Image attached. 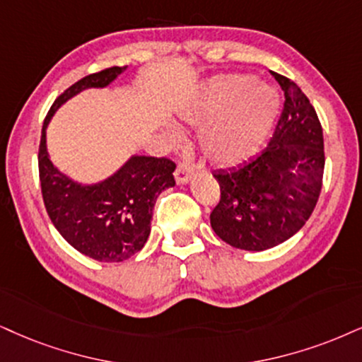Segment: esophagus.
<instances>
[{"instance_id": "esophagus-1", "label": "esophagus", "mask_w": 362, "mask_h": 362, "mask_svg": "<svg viewBox=\"0 0 362 362\" xmlns=\"http://www.w3.org/2000/svg\"><path fill=\"white\" fill-rule=\"evenodd\" d=\"M194 176V168L189 166L188 163H181L177 164L176 173H174V177H176L177 185H186L191 177Z\"/></svg>"}]
</instances>
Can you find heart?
Masks as SVG:
<instances>
[{
    "label": "heart",
    "instance_id": "heart-1",
    "mask_svg": "<svg viewBox=\"0 0 362 362\" xmlns=\"http://www.w3.org/2000/svg\"><path fill=\"white\" fill-rule=\"evenodd\" d=\"M279 110L275 87L257 83L252 75H228L213 80L193 105L181 110V119L196 126L213 119L199 136L202 153L209 163L231 168L260 149Z\"/></svg>",
    "mask_w": 362,
    "mask_h": 362
}]
</instances>
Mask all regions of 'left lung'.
Wrapping results in <instances>:
<instances>
[{
    "mask_svg": "<svg viewBox=\"0 0 362 362\" xmlns=\"http://www.w3.org/2000/svg\"><path fill=\"white\" fill-rule=\"evenodd\" d=\"M285 93L274 137L240 168L213 176L221 189L211 228L231 247L262 252L284 243L309 220L324 176V137L305 93L274 74Z\"/></svg>",
    "mask_w": 362,
    "mask_h": 362,
    "instance_id": "8db88e82",
    "label": "left lung"
}]
</instances>
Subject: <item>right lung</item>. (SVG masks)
Returning a JSON list of instances; mask_svg holds the SVG:
<instances>
[{
    "label": "right lung",
    "instance_id": "1",
    "mask_svg": "<svg viewBox=\"0 0 362 362\" xmlns=\"http://www.w3.org/2000/svg\"><path fill=\"white\" fill-rule=\"evenodd\" d=\"M127 66L92 74L69 87L45 117L38 151L43 203L55 228L75 250L99 262H122L144 247L158 196L174 186L176 164L166 158L134 154L99 182H78L52 163L47 127L53 114L87 88H104Z\"/></svg>",
    "mask_w": 362,
    "mask_h": 362
}]
</instances>
